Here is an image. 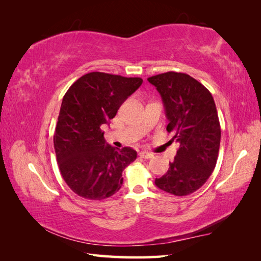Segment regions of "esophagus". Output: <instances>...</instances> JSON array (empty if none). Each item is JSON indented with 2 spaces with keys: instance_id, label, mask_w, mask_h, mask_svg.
Here are the masks:
<instances>
[{
  "instance_id": "34e87169",
  "label": "esophagus",
  "mask_w": 261,
  "mask_h": 261,
  "mask_svg": "<svg viewBox=\"0 0 261 261\" xmlns=\"http://www.w3.org/2000/svg\"><path fill=\"white\" fill-rule=\"evenodd\" d=\"M139 156H140L141 158H143V159H149V158H152L153 154H152L151 152H148V151H141V152L139 153Z\"/></svg>"
}]
</instances>
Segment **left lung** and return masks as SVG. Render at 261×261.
<instances>
[{
    "label": "left lung",
    "instance_id": "8db88e82",
    "mask_svg": "<svg viewBox=\"0 0 261 261\" xmlns=\"http://www.w3.org/2000/svg\"><path fill=\"white\" fill-rule=\"evenodd\" d=\"M149 83L162 95L167 131L179 148L167 173L156 178L160 190L186 196L201 188L215 168L221 126L212 94L192 76L176 71L151 76Z\"/></svg>",
    "mask_w": 261,
    "mask_h": 261
}]
</instances>
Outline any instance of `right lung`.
<instances>
[{
  "mask_svg": "<svg viewBox=\"0 0 261 261\" xmlns=\"http://www.w3.org/2000/svg\"><path fill=\"white\" fill-rule=\"evenodd\" d=\"M141 84L140 77L93 71L80 77L64 95L54 147L60 174L79 196L101 201L121 188L122 171L135 162L137 151L108 145L102 125Z\"/></svg>",
  "mask_w": 261,
  "mask_h": 261,
  "instance_id": "right-lung-1",
  "label": "right lung"
}]
</instances>
